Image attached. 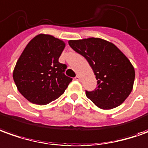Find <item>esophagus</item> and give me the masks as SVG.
<instances>
[{
	"label": "esophagus",
	"instance_id": "34e87169",
	"mask_svg": "<svg viewBox=\"0 0 148 148\" xmlns=\"http://www.w3.org/2000/svg\"><path fill=\"white\" fill-rule=\"evenodd\" d=\"M75 80H80V77L79 76H76V77H75Z\"/></svg>",
	"mask_w": 148,
	"mask_h": 148
}]
</instances>
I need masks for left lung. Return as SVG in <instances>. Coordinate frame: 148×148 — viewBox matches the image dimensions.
I'll return each mask as SVG.
<instances>
[{"mask_svg":"<svg viewBox=\"0 0 148 148\" xmlns=\"http://www.w3.org/2000/svg\"><path fill=\"white\" fill-rule=\"evenodd\" d=\"M75 51L87 60L97 80L94 91L86 96L97 106L111 110L124 102L133 89V65L114 43L99 38L69 40Z\"/></svg>","mask_w":148,"mask_h":148,"instance_id":"left-lung-1","label":"left lung"}]
</instances>
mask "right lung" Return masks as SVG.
Here are the masks:
<instances>
[{"instance_id": "1", "label": "right lung", "mask_w": 148, "mask_h": 148, "mask_svg": "<svg viewBox=\"0 0 148 148\" xmlns=\"http://www.w3.org/2000/svg\"><path fill=\"white\" fill-rule=\"evenodd\" d=\"M65 42L50 34H39L22 51L13 72L15 84L29 102L46 105L60 97L72 80L64 72L66 64L59 58Z\"/></svg>"}]
</instances>
